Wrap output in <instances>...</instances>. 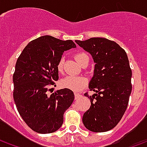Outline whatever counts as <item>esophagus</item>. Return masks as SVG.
I'll use <instances>...</instances> for the list:
<instances>
[{
    "mask_svg": "<svg viewBox=\"0 0 147 147\" xmlns=\"http://www.w3.org/2000/svg\"><path fill=\"white\" fill-rule=\"evenodd\" d=\"M80 97H82V94H79V93H75V98H80Z\"/></svg>",
    "mask_w": 147,
    "mask_h": 147,
    "instance_id": "34e87169",
    "label": "esophagus"
}]
</instances>
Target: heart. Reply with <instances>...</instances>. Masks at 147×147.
<instances>
[{"mask_svg": "<svg viewBox=\"0 0 147 147\" xmlns=\"http://www.w3.org/2000/svg\"><path fill=\"white\" fill-rule=\"evenodd\" d=\"M74 58L80 64H82V63L86 59H89L88 56L86 53H82V52H79V53H75ZM57 67V70L59 71H61L63 70V68H64V58L61 57L58 61ZM86 83H87V81L84 77L67 76L61 80V85L64 88L71 90H74V91H78V90H81L86 86Z\"/></svg>", "mask_w": 147, "mask_h": 147, "instance_id": "heart-1", "label": "heart"}]
</instances>
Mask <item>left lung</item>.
Segmentation results:
<instances>
[{
	"label": "left lung",
	"instance_id": "8db88e82",
	"mask_svg": "<svg viewBox=\"0 0 147 147\" xmlns=\"http://www.w3.org/2000/svg\"><path fill=\"white\" fill-rule=\"evenodd\" d=\"M90 53L95 63L94 74L89 89L95 94L84 96L90 107L83 114V123L94 132L113 129L127 109L131 92V69L126 52L117 42L104 38L76 41Z\"/></svg>",
	"mask_w": 147,
	"mask_h": 147
}]
</instances>
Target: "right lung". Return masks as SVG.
Wrapping results in <instances>:
<instances>
[{
  "label": "right lung",
  "mask_w": 147,
  "mask_h": 147,
  "mask_svg": "<svg viewBox=\"0 0 147 147\" xmlns=\"http://www.w3.org/2000/svg\"><path fill=\"white\" fill-rule=\"evenodd\" d=\"M76 45L45 35L28 43L18 57L13 74V98L19 113L30 128L40 134L56 131L64 113L74 101V93L64 88L49 95L58 80L57 62L63 53Z\"/></svg>",
  "instance_id": "obj_1"
}]
</instances>
